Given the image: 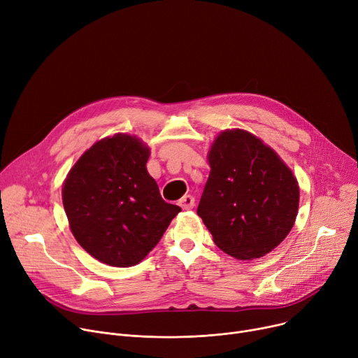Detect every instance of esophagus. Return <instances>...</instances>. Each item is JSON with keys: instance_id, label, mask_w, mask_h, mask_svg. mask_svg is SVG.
<instances>
[{"instance_id": "esophagus-1", "label": "esophagus", "mask_w": 358, "mask_h": 358, "mask_svg": "<svg viewBox=\"0 0 358 358\" xmlns=\"http://www.w3.org/2000/svg\"><path fill=\"white\" fill-rule=\"evenodd\" d=\"M178 206H180L182 210H191L194 206H196V200H194L192 196H184V197L178 201Z\"/></svg>"}]
</instances>
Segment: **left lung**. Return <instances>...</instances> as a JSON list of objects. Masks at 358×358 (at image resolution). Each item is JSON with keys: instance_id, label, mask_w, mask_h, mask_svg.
Here are the masks:
<instances>
[{"instance_id": "8db88e82", "label": "left lung", "mask_w": 358, "mask_h": 358, "mask_svg": "<svg viewBox=\"0 0 358 358\" xmlns=\"http://www.w3.org/2000/svg\"><path fill=\"white\" fill-rule=\"evenodd\" d=\"M197 214L218 248L237 259L273 251L294 225L300 189L277 152L244 129H225L208 152Z\"/></svg>"}]
</instances>
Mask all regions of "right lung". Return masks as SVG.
<instances>
[{"mask_svg": "<svg viewBox=\"0 0 358 358\" xmlns=\"http://www.w3.org/2000/svg\"><path fill=\"white\" fill-rule=\"evenodd\" d=\"M148 157L150 148L140 138L115 134L87 150L64 181L70 229L104 264H138L181 211L161 199L145 167Z\"/></svg>", "mask_w": 358, "mask_h": 358, "instance_id": "right-lung-1", "label": "right lung"}]
</instances>
